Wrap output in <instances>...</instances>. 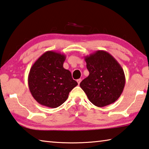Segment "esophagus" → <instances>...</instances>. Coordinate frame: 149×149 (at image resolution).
<instances>
[{
    "label": "esophagus",
    "instance_id": "1",
    "mask_svg": "<svg viewBox=\"0 0 149 149\" xmlns=\"http://www.w3.org/2000/svg\"><path fill=\"white\" fill-rule=\"evenodd\" d=\"M81 79H78L77 80V84H78V85H79V84H80V83H81Z\"/></svg>",
    "mask_w": 149,
    "mask_h": 149
}]
</instances>
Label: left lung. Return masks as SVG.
Returning a JSON list of instances; mask_svg holds the SVG:
<instances>
[{
    "mask_svg": "<svg viewBox=\"0 0 149 149\" xmlns=\"http://www.w3.org/2000/svg\"><path fill=\"white\" fill-rule=\"evenodd\" d=\"M85 60L89 75L79 85L90 102L96 107H103L116 101L125 84L120 64L104 50H97L85 56Z\"/></svg>",
    "mask_w": 149,
    "mask_h": 149,
    "instance_id": "8db88e82",
    "label": "left lung"
}]
</instances>
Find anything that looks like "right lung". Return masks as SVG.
I'll return each instance as SVG.
<instances>
[{
  "instance_id": "right-lung-1",
  "label": "right lung",
  "mask_w": 149,
  "mask_h": 149,
  "mask_svg": "<svg viewBox=\"0 0 149 149\" xmlns=\"http://www.w3.org/2000/svg\"><path fill=\"white\" fill-rule=\"evenodd\" d=\"M65 55L52 50L45 52L30 69L28 86L31 94L40 104L57 108L68 98L77 86L72 74L63 67Z\"/></svg>"
}]
</instances>
